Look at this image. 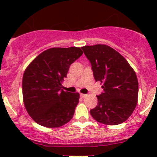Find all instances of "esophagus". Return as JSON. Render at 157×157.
<instances>
[{"mask_svg": "<svg viewBox=\"0 0 157 157\" xmlns=\"http://www.w3.org/2000/svg\"><path fill=\"white\" fill-rule=\"evenodd\" d=\"M85 96H86V94H83V93H80V97L84 98Z\"/></svg>", "mask_w": 157, "mask_h": 157, "instance_id": "esophagus-1", "label": "esophagus"}]
</instances>
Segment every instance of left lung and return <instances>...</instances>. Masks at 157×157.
<instances>
[{"label":"left lung","mask_w":157,"mask_h":157,"mask_svg":"<svg viewBox=\"0 0 157 157\" xmlns=\"http://www.w3.org/2000/svg\"><path fill=\"white\" fill-rule=\"evenodd\" d=\"M90 61L96 81L103 93L96 96L98 105L90 115L98 122L116 125L124 122L135 109L138 81L127 60L110 46L102 44L81 47Z\"/></svg>","instance_id":"1"}]
</instances>
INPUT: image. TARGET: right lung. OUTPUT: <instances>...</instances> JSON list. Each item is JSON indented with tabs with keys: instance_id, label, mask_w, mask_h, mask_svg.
<instances>
[{
	"instance_id": "obj_1",
	"label": "right lung",
	"mask_w": 157,
	"mask_h": 157,
	"mask_svg": "<svg viewBox=\"0 0 157 157\" xmlns=\"http://www.w3.org/2000/svg\"><path fill=\"white\" fill-rule=\"evenodd\" d=\"M83 51L79 47L51 48L27 66L22 82L23 103L33 121L46 128H59L73 118L78 93L61 89L70 65Z\"/></svg>"
}]
</instances>
